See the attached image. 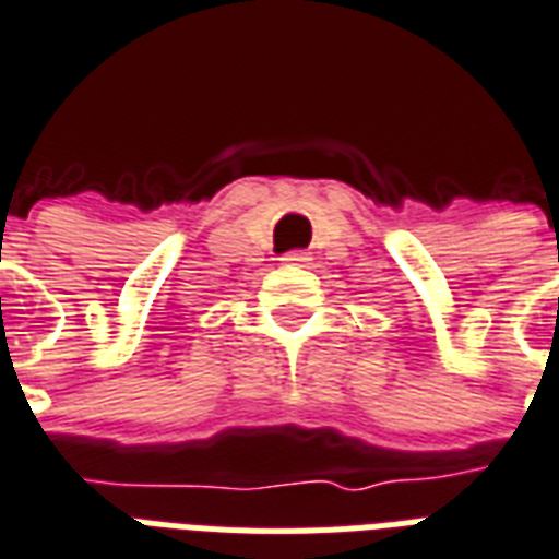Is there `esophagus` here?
Listing matches in <instances>:
<instances>
[{
	"instance_id": "1",
	"label": "esophagus",
	"mask_w": 559,
	"mask_h": 559,
	"mask_svg": "<svg viewBox=\"0 0 559 559\" xmlns=\"http://www.w3.org/2000/svg\"><path fill=\"white\" fill-rule=\"evenodd\" d=\"M281 261L289 263V266H305V263L310 261V254H308V251L296 249V251H287V254H284V258H281Z\"/></svg>"
}]
</instances>
